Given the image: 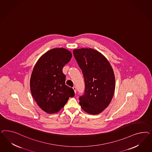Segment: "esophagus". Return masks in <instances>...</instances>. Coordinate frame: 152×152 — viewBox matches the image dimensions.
Returning a JSON list of instances; mask_svg holds the SVG:
<instances>
[{
    "label": "esophagus",
    "instance_id": "obj_1",
    "mask_svg": "<svg viewBox=\"0 0 152 152\" xmlns=\"http://www.w3.org/2000/svg\"><path fill=\"white\" fill-rule=\"evenodd\" d=\"M72 88H73V89H74V91L76 93V88L75 86H74Z\"/></svg>",
    "mask_w": 152,
    "mask_h": 152
}]
</instances>
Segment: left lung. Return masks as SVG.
<instances>
[{"instance_id": "8db88e82", "label": "left lung", "mask_w": 152, "mask_h": 152, "mask_svg": "<svg viewBox=\"0 0 152 152\" xmlns=\"http://www.w3.org/2000/svg\"><path fill=\"white\" fill-rule=\"evenodd\" d=\"M74 57L82 70L85 92L80 105L90 114H100L109 105L115 90L114 71L106 57L92 48L74 50Z\"/></svg>"}]
</instances>
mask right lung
Returning <instances> with one entry per match:
<instances>
[{
    "instance_id": "right-lung-1",
    "label": "right lung",
    "mask_w": 152,
    "mask_h": 152,
    "mask_svg": "<svg viewBox=\"0 0 152 152\" xmlns=\"http://www.w3.org/2000/svg\"><path fill=\"white\" fill-rule=\"evenodd\" d=\"M71 57L69 50L53 48L42 56L33 69L31 91L38 105L47 113H57L69 97L75 96L73 88L65 84L66 76L62 72Z\"/></svg>"
}]
</instances>
